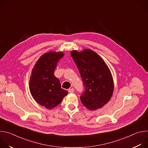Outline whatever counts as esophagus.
Returning a JSON list of instances; mask_svg holds the SVG:
<instances>
[{"instance_id": "34e87169", "label": "esophagus", "mask_w": 148, "mask_h": 148, "mask_svg": "<svg viewBox=\"0 0 148 148\" xmlns=\"http://www.w3.org/2000/svg\"><path fill=\"white\" fill-rule=\"evenodd\" d=\"M69 92L70 93H73V92H74V89L73 88H70V89L69 90Z\"/></svg>"}]
</instances>
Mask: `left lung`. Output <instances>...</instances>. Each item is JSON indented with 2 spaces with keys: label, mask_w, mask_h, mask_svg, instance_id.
<instances>
[{
  "label": "left lung",
  "mask_w": 148,
  "mask_h": 148,
  "mask_svg": "<svg viewBox=\"0 0 148 148\" xmlns=\"http://www.w3.org/2000/svg\"><path fill=\"white\" fill-rule=\"evenodd\" d=\"M82 78L85 90L80 97L82 103L90 110L102 107L111 99L114 81L111 71L103 60L93 50L71 52Z\"/></svg>",
  "instance_id": "left-lung-1"
}]
</instances>
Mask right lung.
<instances>
[{
  "label": "right lung",
  "instance_id": "right-lung-1",
  "mask_svg": "<svg viewBox=\"0 0 148 148\" xmlns=\"http://www.w3.org/2000/svg\"><path fill=\"white\" fill-rule=\"evenodd\" d=\"M63 56L62 52L45 53L36 62L30 78L29 88L32 97L48 110L57 106L68 94L66 90L61 88L60 80L54 75L57 63Z\"/></svg>",
  "mask_w": 148,
  "mask_h": 148
}]
</instances>
